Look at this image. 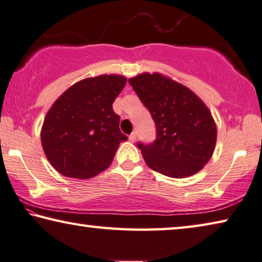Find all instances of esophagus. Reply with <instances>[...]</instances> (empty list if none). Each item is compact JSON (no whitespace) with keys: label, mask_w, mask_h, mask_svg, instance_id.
I'll return each instance as SVG.
<instances>
[{"label":"esophagus","mask_w":262,"mask_h":262,"mask_svg":"<svg viewBox=\"0 0 262 262\" xmlns=\"http://www.w3.org/2000/svg\"><path fill=\"white\" fill-rule=\"evenodd\" d=\"M136 139H137V135H136V132H132V134H131L130 136H128V140H130L131 143H135Z\"/></svg>","instance_id":"esophagus-1"}]
</instances>
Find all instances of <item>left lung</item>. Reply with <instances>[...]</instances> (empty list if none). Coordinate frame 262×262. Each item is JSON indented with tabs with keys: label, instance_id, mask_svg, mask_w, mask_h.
I'll use <instances>...</instances> for the list:
<instances>
[{
	"label": "left lung",
	"instance_id": "obj_1",
	"mask_svg": "<svg viewBox=\"0 0 262 262\" xmlns=\"http://www.w3.org/2000/svg\"><path fill=\"white\" fill-rule=\"evenodd\" d=\"M157 127L154 143H138L149 168L169 178L191 177L215 151L216 123L204 102L186 85L160 73L128 79Z\"/></svg>",
	"mask_w": 262,
	"mask_h": 262
}]
</instances>
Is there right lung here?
Instances as JSON below:
<instances>
[{
    "mask_svg": "<svg viewBox=\"0 0 262 262\" xmlns=\"http://www.w3.org/2000/svg\"><path fill=\"white\" fill-rule=\"evenodd\" d=\"M125 84V76L117 74L81 80L47 111L41 146L50 164L63 177L89 179L110 166L119 144L127 139L113 109Z\"/></svg>",
    "mask_w": 262,
    "mask_h": 262,
    "instance_id": "add662e5",
    "label": "right lung"
}]
</instances>
